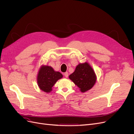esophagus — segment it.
Returning <instances> with one entry per match:
<instances>
[{
  "label": "esophagus",
  "instance_id": "1",
  "mask_svg": "<svg viewBox=\"0 0 134 134\" xmlns=\"http://www.w3.org/2000/svg\"><path fill=\"white\" fill-rule=\"evenodd\" d=\"M64 75H65V76L66 77V78H67V77L68 76V72H65L64 73Z\"/></svg>",
  "mask_w": 134,
  "mask_h": 134
}]
</instances>
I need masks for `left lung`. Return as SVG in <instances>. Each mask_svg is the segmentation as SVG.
<instances>
[{"label": "left lung", "mask_w": 134, "mask_h": 134, "mask_svg": "<svg viewBox=\"0 0 134 134\" xmlns=\"http://www.w3.org/2000/svg\"><path fill=\"white\" fill-rule=\"evenodd\" d=\"M69 78L83 93L92 88L97 81V76L92 67L87 62L79 63Z\"/></svg>", "instance_id": "obj_1"}]
</instances>
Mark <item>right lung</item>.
<instances>
[{"instance_id": "1", "label": "right lung", "mask_w": 134, "mask_h": 134, "mask_svg": "<svg viewBox=\"0 0 134 134\" xmlns=\"http://www.w3.org/2000/svg\"><path fill=\"white\" fill-rule=\"evenodd\" d=\"M62 77L63 75L61 73L54 71L51 66L42 65L37 76L38 87L46 93H50L55 83Z\"/></svg>"}]
</instances>
